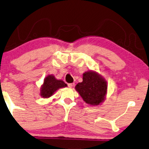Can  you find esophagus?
<instances>
[{"label": "esophagus", "mask_w": 149, "mask_h": 149, "mask_svg": "<svg viewBox=\"0 0 149 149\" xmlns=\"http://www.w3.org/2000/svg\"><path fill=\"white\" fill-rule=\"evenodd\" d=\"M74 86V83H70L68 84V86H69V88H72Z\"/></svg>", "instance_id": "obj_1"}]
</instances>
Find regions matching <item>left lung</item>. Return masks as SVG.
<instances>
[{
	"mask_svg": "<svg viewBox=\"0 0 149 149\" xmlns=\"http://www.w3.org/2000/svg\"><path fill=\"white\" fill-rule=\"evenodd\" d=\"M75 90L86 104L99 106L106 100L108 84L98 72L90 70L83 73L82 82L76 85Z\"/></svg>",
	"mask_w": 149,
	"mask_h": 149,
	"instance_id": "1",
	"label": "left lung"
}]
</instances>
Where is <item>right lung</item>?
I'll return each instance as SVG.
<instances>
[{"mask_svg":"<svg viewBox=\"0 0 149 149\" xmlns=\"http://www.w3.org/2000/svg\"><path fill=\"white\" fill-rule=\"evenodd\" d=\"M67 86L62 80L56 79L54 75L49 74L43 80V83L41 86L40 96L43 98H48L52 96L55 92L59 88Z\"/></svg>","mask_w":149,"mask_h":149,"instance_id":"obj_1","label":"right lung"}]
</instances>
